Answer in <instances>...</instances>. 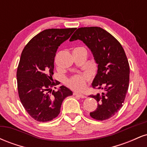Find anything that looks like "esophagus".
Returning a JSON list of instances; mask_svg holds the SVG:
<instances>
[{
    "mask_svg": "<svg viewBox=\"0 0 147 147\" xmlns=\"http://www.w3.org/2000/svg\"><path fill=\"white\" fill-rule=\"evenodd\" d=\"M73 95H76V96H78V97H81V98H85V97H86L85 95H82V94H81V93H78V92H74Z\"/></svg>",
    "mask_w": 147,
    "mask_h": 147,
    "instance_id": "1",
    "label": "esophagus"
}]
</instances>
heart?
Wrapping results in <instances>:
<instances>
[{
	"label": "heart",
	"instance_id": "1",
	"mask_svg": "<svg viewBox=\"0 0 147 147\" xmlns=\"http://www.w3.org/2000/svg\"><path fill=\"white\" fill-rule=\"evenodd\" d=\"M90 78V73L85 72L82 75L72 76L68 79L67 83L71 88L76 90H82L85 88L86 82Z\"/></svg>",
	"mask_w": 147,
	"mask_h": 147
}]
</instances>
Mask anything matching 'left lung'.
<instances>
[{"mask_svg":"<svg viewBox=\"0 0 147 147\" xmlns=\"http://www.w3.org/2000/svg\"><path fill=\"white\" fill-rule=\"evenodd\" d=\"M77 39L90 49L97 64L92 87L104 90L89 96L98 103L90 115L97 120L108 119L122 107L129 88L130 68L125 52L113 36L99 27L78 28L70 41Z\"/></svg>","mask_w":147,"mask_h":147,"instance_id":"8db88e82","label":"left lung"}]
</instances>
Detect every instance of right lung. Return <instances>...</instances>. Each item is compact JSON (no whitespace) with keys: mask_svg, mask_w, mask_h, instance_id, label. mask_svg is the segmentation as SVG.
<instances>
[{"mask_svg":"<svg viewBox=\"0 0 147 147\" xmlns=\"http://www.w3.org/2000/svg\"><path fill=\"white\" fill-rule=\"evenodd\" d=\"M76 29L43 30L34 36L22 52L16 72L18 95L25 111L38 122L57 117L63 99L72 95L64 86L57 91L52 90L58 82L51 81L57 49Z\"/></svg>","mask_w":147,"mask_h":147,"instance_id":"obj_1","label":"right lung"}]
</instances>
